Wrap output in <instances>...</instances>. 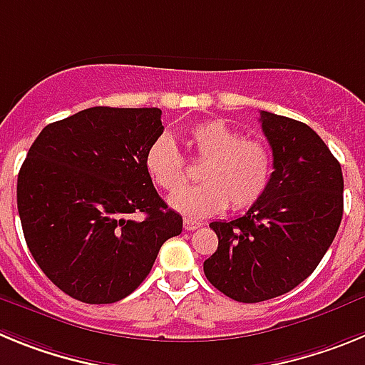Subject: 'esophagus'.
<instances>
[{
  "mask_svg": "<svg viewBox=\"0 0 365 365\" xmlns=\"http://www.w3.org/2000/svg\"><path fill=\"white\" fill-rule=\"evenodd\" d=\"M182 227H185V230L192 232V230H197V228L201 227V222L193 221V219H185V221H182Z\"/></svg>",
  "mask_w": 365,
  "mask_h": 365,
  "instance_id": "esophagus-1",
  "label": "esophagus"
}]
</instances>
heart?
<instances>
[{
  "label": "heart",
  "instance_id": "heart-1",
  "mask_svg": "<svg viewBox=\"0 0 365 365\" xmlns=\"http://www.w3.org/2000/svg\"><path fill=\"white\" fill-rule=\"evenodd\" d=\"M192 157L202 160L197 179L201 185H185V157L170 135H160L146 151V172L160 190L175 193L168 202L173 210L190 219L219 214L230 205L232 210H247L256 205L269 188L274 170L272 151L261 138H243V133L225 120H205L186 133Z\"/></svg>",
  "mask_w": 365,
  "mask_h": 365
}]
</instances>
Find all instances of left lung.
Listing matches in <instances>:
<instances>
[{
  "label": "left lung",
  "mask_w": 365,
  "mask_h": 365,
  "mask_svg": "<svg viewBox=\"0 0 365 365\" xmlns=\"http://www.w3.org/2000/svg\"><path fill=\"white\" fill-rule=\"evenodd\" d=\"M274 172L265 195L234 221H214L217 250L205 261L208 282L243 303L292 291L333 243L344 214L340 163L303 122L261 111Z\"/></svg>",
  "instance_id": "1"
}]
</instances>
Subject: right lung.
<instances>
[{"label":"right lung","instance_id":"obj_1","mask_svg":"<svg viewBox=\"0 0 365 365\" xmlns=\"http://www.w3.org/2000/svg\"><path fill=\"white\" fill-rule=\"evenodd\" d=\"M159 108H89L45 125L18 175V212L32 257L83 303H115L146 279L182 217L160 199L146 151L164 131ZM143 211V222L130 219Z\"/></svg>","mask_w":365,"mask_h":365}]
</instances>
